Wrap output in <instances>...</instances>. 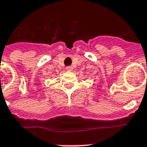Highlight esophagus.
<instances>
[{
  "mask_svg": "<svg viewBox=\"0 0 147 147\" xmlns=\"http://www.w3.org/2000/svg\"><path fill=\"white\" fill-rule=\"evenodd\" d=\"M65 70H66V71H71V70H72V68L71 67V66H67V67H65Z\"/></svg>",
  "mask_w": 147,
  "mask_h": 147,
  "instance_id": "obj_1",
  "label": "esophagus"
}]
</instances>
